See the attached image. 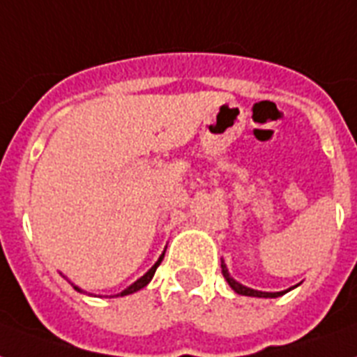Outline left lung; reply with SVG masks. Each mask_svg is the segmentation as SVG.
I'll return each mask as SVG.
<instances>
[{
	"instance_id": "obj_1",
	"label": "left lung",
	"mask_w": 357,
	"mask_h": 357,
	"mask_svg": "<svg viewBox=\"0 0 357 357\" xmlns=\"http://www.w3.org/2000/svg\"><path fill=\"white\" fill-rule=\"evenodd\" d=\"M220 266H222L224 280L228 282L229 287L234 289L237 294H243V296H257V298H276V296H282V294L289 293L291 289L296 287V285H294V287H289V289H285V291H278V293H265V291H255V289L246 287V285H243V283H238L235 278H231V274L228 272V266H226V263H224V261L220 263Z\"/></svg>"
}]
</instances>
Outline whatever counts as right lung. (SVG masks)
Returning a JSON list of instances; mask_svg holds the SVG:
<instances>
[{
	"mask_svg": "<svg viewBox=\"0 0 357 357\" xmlns=\"http://www.w3.org/2000/svg\"><path fill=\"white\" fill-rule=\"evenodd\" d=\"M162 257H165V252H162V254L159 255V259H157L155 263H153V266H151L150 271L146 272L144 276H140L139 280H137V282H135V283H131V285H129L128 289H123L122 293L111 294V296H126V294H133V293H137V291H140V289H142V287H146V285H148V283L151 282V278H153V274H155L157 266L161 265ZM74 289H75V291H77V293H83V291H81V289L77 287V285H74Z\"/></svg>",
	"mask_w": 357,
	"mask_h": 357,
	"instance_id": "obj_1",
	"label": "right lung"
}]
</instances>
